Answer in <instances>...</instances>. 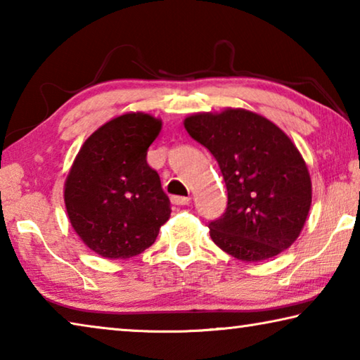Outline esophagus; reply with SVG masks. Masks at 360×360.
I'll use <instances>...</instances> for the list:
<instances>
[{
	"instance_id": "obj_1",
	"label": "esophagus",
	"mask_w": 360,
	"mask_h": 360,
	"mask_svg": "<svg viewBox=\"0 0 360 360\" xmlns=\"http://www.w3.org/2000/svg\"><path fill=\"white\" fill-rule=\"evenodd\" d=\"M172 203L173 205H188V203H191V198H188V197H179V195H173Z\"/></svg>"
}]
</instances>
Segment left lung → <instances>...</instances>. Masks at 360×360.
I'll return each instance as SVG.
<instances>
[{
    "label": "left lung",
    "mask_w": 360,
    "mask_h": 360,
    "mask_svg": "<svg viewBox=\"0 0 360 360\" xmlns=\"http://www.w3.org/2000/svg\"><path fill=\"white\" fill-rule=\"evenodd\" d=\"M184 127L214 155L227 187V210L208 225L211 240L243 262L288 249L311 206V178L290 138L240 108L188 115Z\"/></svg>",
    "instance_id": "1"
}]
</instances>
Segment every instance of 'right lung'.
<instances>
[{
    "instance_id": "1",
    "label": "right lung",
    "mask_w": 360,
    "mask_h": 360,
    "mask_svg": "<svg viewBox=\"0 0 360 360\" xmlns=\"http://www.w3.org/2000/svg\"><path fill=\"white\" fill-rule=\"evenodd\" d=\"M162 120L129 112L94 131L65 182L70 222L87 248L106 259H130L148 249L172 208L160 176L148 165Z\"/></svg>"
}]
</instances>
